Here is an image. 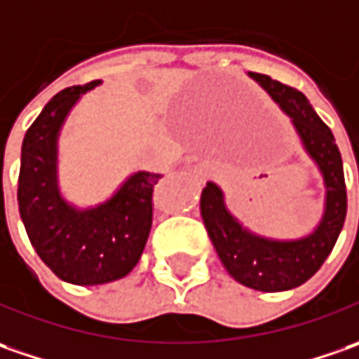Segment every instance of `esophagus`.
Returning a JSON list of instances; mask_svg holds the SVG:
<instances>
[{"label": "esophagus", "mask_w": 359, "mask_h": 359, "mask_svg": "<svg viewBox=\"0 0 359 359\" xmlns=\"http://www.w3.org/2000/svg\"><path fill=\"white\" fill-rule=\"evenodd\" d=\"M196 175H198L201 179H208V177H210V168L206 167L204 163H201V165H196Z\"/></svg>", "instance_id": "obj_1"}]
</instances>
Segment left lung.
<instances>
[{
    "mask_svg": "<svg viewBox=\"0 0 359 359\" xmlns=\"http://www.w3.org/2000/svg\"><path fill=\"white\" fill-rule=\"evenodd\" d=\"M248 75L292 118L302 147L324 179V215L302 238H266L244 229L238 218L230 215L224 194L215 182H206L203 189L201 215L220 262L236 282L260 292L292 290L314 276L340 236L348 210L344 165L332 130L318 117L306 95L262 73Z\"/></svg>",
    "mask_w": 359,
    "mask_h": 359,
    "instance_id": "obj_1",
    "label": "left lung"
}]
</instances>
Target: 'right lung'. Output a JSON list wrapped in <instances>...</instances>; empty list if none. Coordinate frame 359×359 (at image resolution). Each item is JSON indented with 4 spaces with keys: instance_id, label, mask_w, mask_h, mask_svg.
Masks as SVG:
<instances>
[{
    "instance_id": "1",
    "label": "right lung",
    "mask_w": 359,
    "mask_h": 359,
    "mask_svg": "<svg viewBox=\"0 0 359 359\" xmlns=\"http://www.w3.org/2000/svg\"><path fill=\"white\" fill-rule=\"evenodd\" d=\"M101 81L57 93L25 133L18 204L35 252L57 278L97 286L125 278L137 266L153 224V191L163 175L139 170L109 201L77 208L57 182V141L69 111Z\"/></svg>"
}]
</instances>
